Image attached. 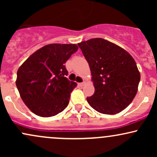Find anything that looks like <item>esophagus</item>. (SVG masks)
I'll list each match as a JSON object with an SVG mask.
<instances>
[{"label": "esophagus", "instance_id": "1", "mask_svg": "<svg viewBox=\"0 0 157 157\" xmlns=\"http://www.w3.org/2000/svg\"><path fill=\"white\" fill-rule=\"evenodd\" d=\"M84 85H85V82H80V83H78V86H80V87L83 86Z\"/></svg>", "mask_w": 157, "mask_h": 157}]
</instances>
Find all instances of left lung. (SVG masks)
Wrapping results in <instances>:
<instances>
[{
    "instance_id": "obj_1",
    "label": "left lung",
    "mask_w": 157,
    "mask_h": 157,
    "mask_svg": "<svg viewBox=\"0 0 157 157\" xmlns=\"http://www.w3.org/2000/svg\"><path fill=\"white\" fill-rule=\"evenodd\" d=\"M89 63L95 91L86 98L94 109L116 114L129 105L137 92L140 74L130 54L102 38L78 44Z\"/></svg>"
}]
</instances>
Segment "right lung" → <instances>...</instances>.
<instances>
[{
  "instance_id": "right-lung-1",
  "label": "right lung",
  "mask_w": 157,
  "mask_h": 157,
  "mask_svg": "<svg viewBox=\"0 0 157 157\" xmlns=\"http://www.w3.org/2000/svg\"><path fill=\"white\" fill-rule=\"evenodd\" d=\"M77 49L76 44L46 45L18 68L16 86L23 102L36 115L55 116L68 106L77 83L66 77L65 63Z\"/></svg>"
}]
</instances>
